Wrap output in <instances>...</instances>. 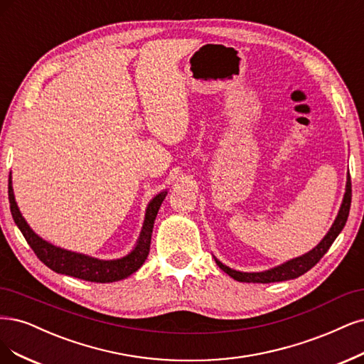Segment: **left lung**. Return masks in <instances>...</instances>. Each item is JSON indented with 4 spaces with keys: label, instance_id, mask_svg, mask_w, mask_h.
I'll return each mask as SVG.
<instances>
[{
    "label": "left lung",
    "instance_id": "8db88e82",
    "mask_svg": "<svg viewBox=\"0 0 364 364\" xmlns=\"http://www.w3.org/2000/svg\"><path fill=\"white\" fill-rule=\"evenodd\" d=\"M349 208H350V176L348 173L343 200H342L341 209H339V212H337V217H336L333 225L330 228V230L327 232V235L322 237V241L315 248H311L310 252H307L306 255L287 260V262L282 263V265H277V267L265 269V271H257V272L236 271V269L229 268L228 265H224V263L220 262L215 256H214V259L217 262V265L225 274H229L230 277L236 282H242V283H274V282H284V280L296 279V277H299V275H303L304 272H307L310 268L315 267L316 263L321 260V257L328 252V248L331 247V244L334 242L336 237L339 236V233L345 228L348 215H349Z\"/></svg>",
    "mask_w": 364,
    "mask_h": 364
}]
</instances>
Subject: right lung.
Masks as SVG:
<instances>
[{
	"mask_svg": "<svg viewBox=\"0 0 364 364\" xmlns=\"http://www.w3.org/2000/svg\"><path fill=\"white\" fill-rule=\"evenodd\" d=\"M167 193H168L167 190L161 191L149 202L146 208L144 223H143L140 236L131 252L120 259L104 260V259H96L82 253L70 252V250L57 247L51 242L42 240V237L30 228L28 223L22 217L15 200L14 186H11V176L9 178V202H10L11 217H14L16 225L25 237V241H27L28 245L33 248L36 256L39 257L48 268H51L58 274L70 275V277H75V279L95 282V283L119 282L129 277L131 274H134L135 271H139L141 268L150 250V240H152L155 218L158 215L161 203L164 202Z\"/></svg>",
	"mask_w": 364,
	"mask_h": 364,
	"instance_id": "obj_1",
	"label": "right lung"
}]
</instances>
